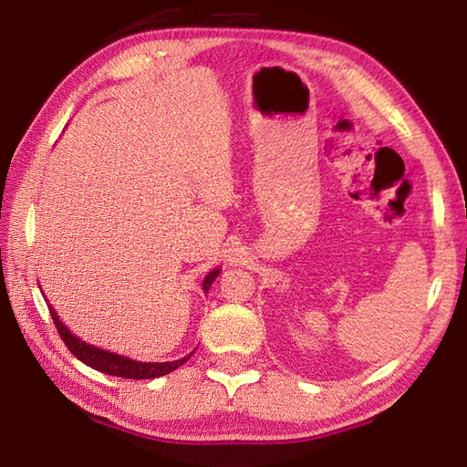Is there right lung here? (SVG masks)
Masks as SVG:
<instances>
[{
	"instance_id": "right-lung-1",
	"label": "right lung",
	"mask_w": 467,
	"mask_h": 467,
	"mask_svg": "<svg viewBox=\"0 0 467 467\" xmlns=\"http://www.w3.org/2000/svg\"><path fill=\"white\" fill-rule=\"evenodd\" d=\"M218 269H214L213 273H208L202 281V291L208 293L211 289L213 281L218 276ZM46 299V296H44ZM47 309L49 315H52L56 329L62 337V341L66 343V347L69 349L74 357H78L82 363L90 365L92 369L96 371H102L106 375H114V377H126V379H154V377H162L166 373L174 371L176 367H181L182 363H186L191 359L192 353H188L182 359H176V361H166V363H142V361H134V359H128L124 355H118V353H110V351H104L100 347H94V345H88L86 341H82L80 337H76L72 331L67 329V327L59 321L57 313L54 311V306L47 303Z\"/></svg>"
}]
</instances>
